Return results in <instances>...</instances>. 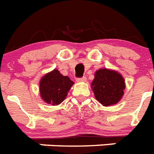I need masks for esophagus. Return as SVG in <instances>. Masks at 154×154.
Wrapping results in <instances>:
<instances>
[{
  "mask_svg": "<svg viewBox=\"0 0 154 154\" xmlns=\"http://www.w3.org/2000/svg\"><path fill=\"white\" fill-rule=\"evenodd\" d=\"M76 81H77V82H86V81H87V78L83 76L82 78H77L76 79Z\"/></svg>",
  "mask_w": 154,
  "mask_h": 154,
  "instance_id": "obj_1",
  "label": "esophagus"
}]
</instances>
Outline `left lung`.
<instances>
[{"label": "left lung", "instance_id": "8db88e82", "mask_svg": "<svg viewBox=\"0 0 154 154\" xmlns=\"http://www.w3.org/2000/svg\"><path fill=\"white\" fill-rule=\"evenodd\" d=\"M91 87L97 100L108 106L116 104L121 99L124 94L125 81L117 71L100 69L95 72Z\"/></svg>", "mask_w": 154, "mask_h": 154}]
</instances>
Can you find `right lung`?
Here are the masks:
<instances>
[{"label": "right lung", "instance_id": "obj_1", "mask_svg": "<svg viewBox=\"0 0 154 154\" xmlns=\"http://www.w3.org/2000/svg\"><path fill=\"white\" fill-rule=\"evenodd\" d=\"M74 84L68 76H63L58 70H54L41 79L40 92L44 102L52 106L59 105L64 100L67 92Z\"/></svg>", "mask_w": 154, "mask_h": 154}]
</instances>
